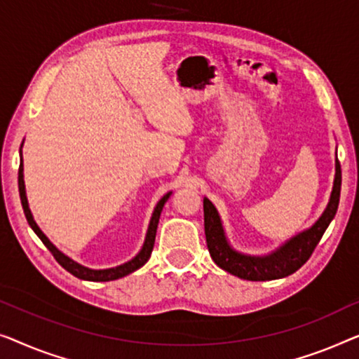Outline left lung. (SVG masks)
<instances>
[{
  "mask_svg": "<svg viewBox=\"0 0 359 359\" xmlns=\"http://www.w3.org/2000/svg\"><path fill=\"white\" fill-rule=\"evenodd\" d=\"M341 189V168L338 159L335 161V179H333V189L330 194L329 205L319 219L311 226L309 229L299 232L278 249L269 255H245L232 249L228 239H226L223 223H221L218 210L208 198H203V213H205V236L206 245H208L211 259L215 264L228 271V273L239 276L242 280L249 281H266L278 280L294 273L302 265L309 260L312 252L319 244L325 229L329 228L332 219L335 218L340 201Z\"/></svg>",
  "mask_w": 359,
  "mask_h": 359,
  "instance_id": "8db88e82",
  "label": "left lung"
}]
</instances>
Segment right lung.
Here are the masks:
<instances>
[{
  "label": "right lung",
  "instance_id": "add662e5",
  "mask_svg": "<svg viewBox=\"0 0 359 359\" xmlns=\"http://www.w3.org/2000/svg\"><path fill=\"white\" fill-rule=\"evenodd\" d=\"M22 148V144H21ZM24 165H22V154H21V164H19V175H18V182H19V195H21V203H22V208H24V215H26L27 218V223L30 228L34 229L35 234L39 236V239L43 242L45 247L52 252V255L55 257V260L58 262L60 265L63 266L65 270L69 271V273L76 276L79 280H88V281H112V280H118L122 278V276H127L130 273H133L135 270H138L143 266L146 262L149 260L151 257V252H153V247H154V239H156V229H158V223H159V216H161V211H163V206L165 201L169 200V196L172 195V191H168L163 198L158 201V205H156V208L153 211V216H151V221H149V226H148V232H146V237H144V244L141 247V250L136 254L133 259L125 262V264L118 265V266H114V269H104V270H94V269H88V266L78 264V262H74L69 259L68 255H65L63 252H60L57 247H55L52 242L48 241V237L43 234L40 228L37 226V223L34 221V216L30 213L29 210V203H27V196H26V185H24Z\"/></svg>",
  "mask_w": 359,
  "mask_h": 359
}]
</instances>
